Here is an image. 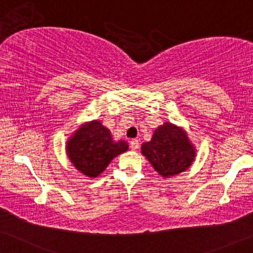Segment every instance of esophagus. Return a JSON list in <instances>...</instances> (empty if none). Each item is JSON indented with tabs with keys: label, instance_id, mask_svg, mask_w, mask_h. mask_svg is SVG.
<instances>
[{
	"label": "esophagus",
	"instance_id": "1",
	"mask_svg": "<svg viewBox=\"0 0 253 253\" xmlns=\"http://www.w3.org/2000/svg\"><path fill=\"white\" fill-rule=\"evenodd\" d=\"M138 145H140V143H138V140H136V138H133L129 143V147L131 150H136V149L138 148Z\"/></svg>",
	"mask_w": 253,
	"mask_h": 253
}]
</instances>
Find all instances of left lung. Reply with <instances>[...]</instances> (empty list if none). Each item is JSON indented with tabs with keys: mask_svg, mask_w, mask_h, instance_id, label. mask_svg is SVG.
Masks as SVG:
<instances>
[{
	"mask_svg": "<svg viewBox=\"0 0 253 253\" xmlns=\"http://www.w3.org/2000/svg\"><path fill=\"white\" fill-rule=\"evenodd\" d=\"M142 154L161 175L169 177L191 165L195 149L182 129L165 123L155 130L150 142L142 144Z\"/></svg>",
	"mask_w": 253,
	"mask_h": 253,
	"instance_id": "obj_1",
	"label": "left lung"
}]
</instances>
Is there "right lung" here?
Masks as SVG:
<instances>
[{
    "instance_id": "1",
    "label": "right lung",
    "mask_w": 253,
    "mask_h": 253,
    "mask_svg": "<svg viewBox=\"0 0 253 253\" xmlns=\"http://www.w3.org/2000/svg\"><path fill=\"white\" fill-rule=\"evenodd\" d=\"M127 149V142L113 141L110 130L97 120L81 126L66 147L73 166L89 177L99 175L116 156Z\"/></svg>"
}]
</instances>
